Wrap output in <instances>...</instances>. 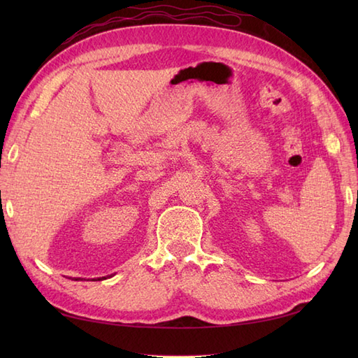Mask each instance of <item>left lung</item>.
I'll return each mask as SVG.
<instances>
[{"mask_svg": "<svg viewBox=\"0 0 358 358\" xmlns=\"http://www.w3.org/2000/svg\"><path fill=\"white\" fill-rule=\"evenodd\" d=\"M357 196H358V195H357Z\"/></svg>", "mask_w": 358, "mask_h": 358, "instance_id": "obj_1", "label": "left lung"}]
</instances>
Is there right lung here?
<instances>
[{
  "label": "right lung",
  "mask_w": 358,
  "mask_h": 358,
  "mask_svg": "<svg viewBox=\"0 0 358 358\" xmlns=\"http://www.w3.org/2000/svg\"><path fill=\"white\" fill-rule=\"evenodd\" d=\"M112 275H113V273H110V275H108V277H100V278H92V280H94V281H95V280L100 281V280H106V278H109V277H112ZM72 280H83V278H80V277L77 278V277H75V278H72ZM85 280H86V278H85Z\"/></svg>",
  "instance_id": "1"
}]
</instances>
